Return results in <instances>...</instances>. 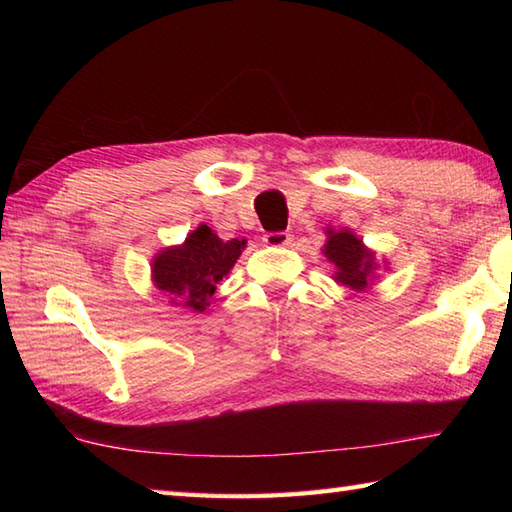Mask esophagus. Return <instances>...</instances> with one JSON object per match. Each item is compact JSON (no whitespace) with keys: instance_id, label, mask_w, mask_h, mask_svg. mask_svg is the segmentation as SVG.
Here are the masks:
<instances>
[{"instance_id":"34e87169","label":"esophagus","mask_w":512,"mask_h":512,"mask_svg":"<svg viewBox=\"0 0 512 512\" xmlns=\"http://www.w3.org/2000/svg\"><path fill=\"white\" fill-rule=\"evenodd\" d=\"M292 235L290 233H266L264 235V244L270 248H284L290 246Z\"/></svg>"}]
</instances>
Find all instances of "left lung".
Instances as JSON below:
<instances>
[{"label": "left lung", "mask_w": 512, "mask_h": 512, "mask_svg": "<svg viewBox=\"0 0 512 512\" xmlns=\"http://www.w3.org/2000/svg\"><path fill=\"white\" fill-rule=\"evenodd\" d=\"M323 255L334 266V281L356 292H365L376 279V255L352 231H328Z\"/></svg>", "instance_id": "8db88e82"}]
</instances>
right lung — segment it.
Here are the masks:
<instances>
[{
  "label": "right lung",
  "instance_id": "1",
  "mask_svg": "<svg viewBox=\"0 0 512 512\" xmlns=\"http://www.w3.org/2000/svg\"><path fill=\"white\" fill-rule=\"evenodd\" d=\"M244 246L246 239L224 242L209 226L200 224L180 246L160 250L151 262V279L158 290L167 292L173 306L204 312Z\"/></svg>",
  "mask_w": 512,
  "mask_h": 512
}]
</instances>
